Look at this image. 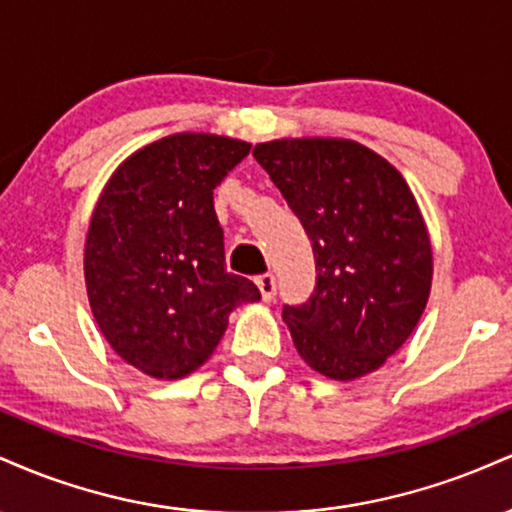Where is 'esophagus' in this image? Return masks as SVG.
I'll return each instance as SVG.
<instances>
[{"mask_svg":"<svg viewBox=\"0 0 512 512\" xmlns=\"http://www.w3.org/2000/svg\"><path fill=\"white\" fill-rule=\"evenodd\" d=\"M255 284H257V289H260L262 301H264V303L272 301V298H274V291H276V281H274V276H272V274H262V276H257Z\"/></svg>","mask_w":512,"mask_h":512,"instance_id":"1","label":"esophagus"}]
</instances>
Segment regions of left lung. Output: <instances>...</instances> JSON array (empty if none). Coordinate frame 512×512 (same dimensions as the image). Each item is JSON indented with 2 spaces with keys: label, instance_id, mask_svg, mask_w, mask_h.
I'll return each mask as SVG.
<instances>
[{
  "label": "left lung",
  "instance_id": "8db88e82",
  "mask_svg": "<svg viewBox=\"0 0 512 512\" xmlns=\"http://www.w3.org/2000/svg\"><path fill=\"white\" fill-rule=\"evenodd\" d=\"M252 156L313 243V298L284 308L296 351L339 383L373 373L402 349L431 296V236L414 192L354 139L284 137Z\"/></svg>",
  "mask_w": 512,
  "mask_h": 512
}]
</instances>
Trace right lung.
Listing matches in <instances>:
<instances>
[{
	"instance_id": "right-lung-1",
	"label": "right lung",
	"mask_w": 512,
	"mask_h": 512,
	"mask_svg": "<svg viewBox=\"0 0 512 512\" xmlns=\"http://www.w3.org/2000/svg\"><path fill=\"white\" fill-rule=\"evenodd\" d=\"M250 142L178 132L113 170L93 207L84 281L98 330L122 361L156 380L195 373L219 346L228 315L260 301L226 272L214 187Z\"/></svg>"
}]
</instances>
